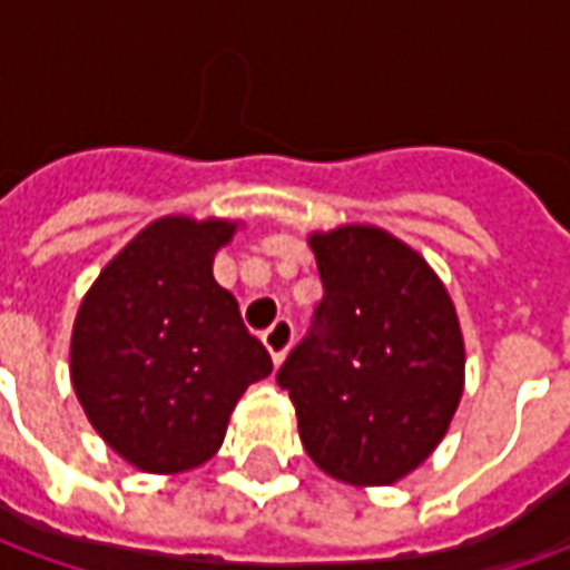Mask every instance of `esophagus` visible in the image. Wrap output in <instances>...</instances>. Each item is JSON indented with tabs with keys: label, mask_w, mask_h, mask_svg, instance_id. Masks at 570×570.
<instances>
[{
	"label": "esophagus",
	"mask_w": 570,
	"mask_h": 570,
	"mask_svg": "<svg viewBox=\"0 0 570 570\" xmlns=\"http://www.w3.org/2000/svg\"><path fill=\"white\" fill-rule=\"evenodd\" d=\"M262 342L272 351L274 363H284V357L289 354V347L296 342V330H293V321L289 317H277V321L262 333Z\"/></svg>",
	"instance_id": "34e87169"
}]
</instances>
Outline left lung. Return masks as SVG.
<instances>
[{
  "label": "left lung",
  "instance_id": "left-lung-1",
  "mask_svg": "<svg viewBox=\"0 0 570 570\" xmlns=\"http://www.w3.org/2000/svg\"><path fill=\"white\" fill-rule=\"evenodd\" d=\"M323 298L277 372L311 461L345 485H394L428 461L464 396V333L430 262L379 225L311 232Z\"/></svg>",
  "mask_w": 570,
  "mask_h": 570
}]
</instances>
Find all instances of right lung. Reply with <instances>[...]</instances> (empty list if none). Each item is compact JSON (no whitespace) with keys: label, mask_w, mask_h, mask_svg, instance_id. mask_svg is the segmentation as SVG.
<instances>
[{"label":"right lung","mask_w":570,"mask_h":570,"mask_svg":"<svg viewBox=\"0 0 570 570\" xmlns=\"http://www.w3.org/2000/svg\"><path fill=\"white\" fill-rule=\"evenodd\" d=\"M237 219L170 213L130 237L85 293L69 379L91 428L142 473H186L219 452L272 357L216 284Z\"/></svg>","instance_id":"obj_1"}]
</instances>
